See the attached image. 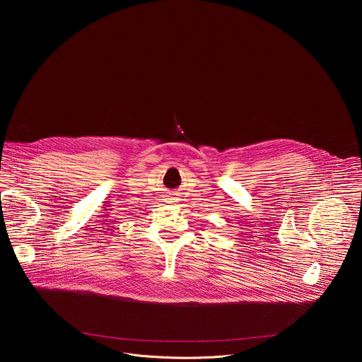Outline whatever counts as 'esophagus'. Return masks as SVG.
Returning <instances> with one entry per match:
<instances>
[{
  "instance_id": "obj_1",
  "label": "esophagus",
  "mask_w": 362,
  "mask_h": 362,
  "mask_svg": "<svg viewBox=\"0 0 362 362\" xmlns=\"http://www.w3.org/2000/svg\"><path fill=\"white\" fill-rule=\"evenodd\" d=\"M168 201H171V202H173V201H174V199H168Z\"/></svg>"
}]
</instances>
